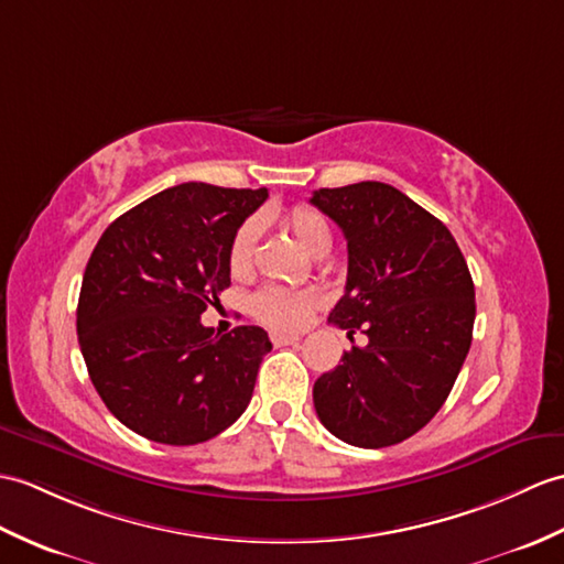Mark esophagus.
<instances>
[{
	"mask_svg": "<svg viewBox=\"0 0 564 564\" xmlns=\"http://www.w3.org/2000/svg\"><path fill=\"white\" fill-rule=\"evenodd\" d=\"M300 336H288V334H271V344L273 346H291V344H297Z\"/></svg>",
	"mask_w": 564,
	"mask_h": 564,
	"instance_id": "34e87169",
	"label": "esophagus"
}]
</instances>
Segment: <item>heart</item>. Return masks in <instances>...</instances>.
I'll return each instance as SVG.
<instances>
[{
    "label": "heart",
    "instance_id": "b5f03b06",
    "mask_svg": "<svg viewBox=\"0 0 564 564\" xmlns=\"http://www.w3.org/2000/svg\"><path fill=\"white\" fill-rule=\"evenodd\" d=\"M285 230L293 235L295 242L303 247L310 257H324L332 250V228L322 214L312 212L307 206H295L283 220ZM259 238V220L247 218L242 226L235 230L228 247V269L232 276H245L250 273L254 250ZM252 314L269 326L276 329H297L303 326L310 314L317 310L319 297L312 291H283V288H261L252 297Z\"/></svg>",
    "mask_w": 564,
    "mask_h": 564
}]
</instances>
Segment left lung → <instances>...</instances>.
Returning a JSON list of instances; mask_svg holds the SVG:
<instances>
[{
  "label": "left lung",
  "instance_id": "1",
  "mask_svg": "<svg viewBox=\"0 0 564 564\" xmlns=\"http://www.w3.org/2000/svg\"><path fill=\"white\" fill-rule=\"evenodd\" d=\"M344 230L346 293L329 324L368 336L312 389L322 425L352 447H391L447 401L474 338L476 291L442 220L384 182L310 199Z\"/></svg>",
  "mask_w": 564,
  "mask_h": 564
}]
</instances>
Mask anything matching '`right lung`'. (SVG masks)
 Returning <instances> with one entry per match:
<instances>
[{
  "label": "right lung",
  "instance_id": "right-lung-1",
  "mask_svg": "<svg viewBox=\"0 0 564 564\" xmlns=\"http://www.w3.org/2000/svg\"><path fill=\"white\" fill-rule=\"evenodd\" d=\"M269 192L185 182L129 208L100 235L76 310L86 368L137 435L187 447L245 413L271 341L259 326L202 324L230 285L228 247Z\"/></svg>",
  "mask_w": 564,
  "mask_h": 564
}]
</instances>
